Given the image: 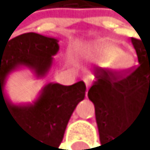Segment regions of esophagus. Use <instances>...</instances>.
I'll list each match as a JSON object with an SVG mask.
<instances>
[{
	"mask_svg": "<svg viewBox=\"0 0 150 150\" xmlns=\"http://www.w3.org/2000/svg\"><path fill=\"white\" fill-rule=\"evenodd\" d=\"M84 83L86 84V88H89L91 85V83H93V78H91V76H85V78H84Z\"/></svg>",
	"mask_w": 150,
	"mask_h": 150,
	"instance_id": "1",
	"label": "esophagus"
}]
</instances>
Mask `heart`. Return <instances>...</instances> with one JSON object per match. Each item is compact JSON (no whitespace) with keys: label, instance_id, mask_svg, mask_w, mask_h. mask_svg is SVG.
<instances>
[{"label":"heart","instance_id":"b5f03b06","mask_svg":"<svg viewBox=\"0 0 150 150\" xmlns=\"http://www.w3.org/2000/svg\"><path fill=\"white\" fill-rule=\"evenodd\" d=\"M91 57L103 65H110L115 71H124L132 65L133 56L127 50H118V46L108 41H98L90 46Z\"/></svg>","mask_w":150,"mask_h":150}]
</instances>
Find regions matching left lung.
Returning a JSON list of instances; mask_svg holds the SVG:
<instances>
[{
    "label": "left lung",
    "mask_w": 150,
    "mask_h": 150,
    "mask_svg": "<svg viewBox=\"0 0 150 150\" xmlns=\"http://www.w3.org/2000/svg\"><path fill=\"white\" fill-rule=\"evenodd\" d=\"M138 66L127 71L96 67V80L88 91L95 106L99 148L118 149V139L139 117L150 113V38L132 37Z\"/></svg>",
    "instance_id": "obj_1"
}]
</instances>
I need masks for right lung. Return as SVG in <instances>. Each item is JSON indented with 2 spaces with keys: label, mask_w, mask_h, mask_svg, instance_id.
Here are the masks:
<instances>
[{
  "label": "right lung",
  "mask_w": 150,
  "mask_h": 150,
  "mask_svg": "<svg viewBox=\"0 0 150 150\" xmlns=\"http://www.w3.org/2000/svg\"><path fill=\"white\" fill-rule=\"evenodd\" d=\"M57 51L56 38L35 32L0 41V119L16 124L26 135L30 150L60 149L69 119L76 105L85 98L86 86L84 81L69 86L51 83L44 88L33 104L13 105L3 93L5 80L20 66H27L37 76H44Z\"/></svg>",
  "instance_id": "add662e5"
}]
</instances>
